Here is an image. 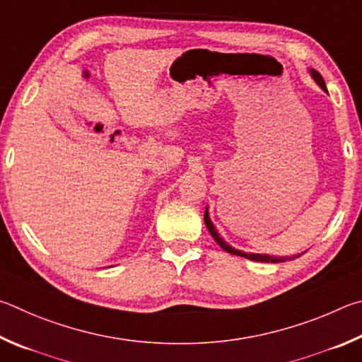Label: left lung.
<instances>
[{
	"label": "left lung",
	"mask_w": 362,
	"mask_h": 362,
	"mask_svg": "<svg viewBox=\"0 0 362 362\" xmlns=\"http://www.w3.org/2000/svg\"><path fill=\"white\" fill-rule=\"evenodd\" d=\"M310 74H312V78L315 79V82L316 84H318L322 90L325 92H327V88H326V84H325V79H322V76L316 71V69H313V68H310ZM204 219H205V224H206V229L210 230V233H211V237L214 238V242H216L221 248H223L224 251H227V252H230V255H235V256H242V257H246V259H251V261H257V262H274V264H276V262H284V261H288V257H275V256H269V255H255V252H245V251H240V250H235V248H232L230 245H227L223 238H221V235L219 233L216 232V227L213 226V223H211V219H210V214H208V208L205 210V216H204ZM300 256V255H299ZM299 256H296V257H299Z\"/></svg>",
	"instance_id": "left-lung-1"
}]
</instances>
